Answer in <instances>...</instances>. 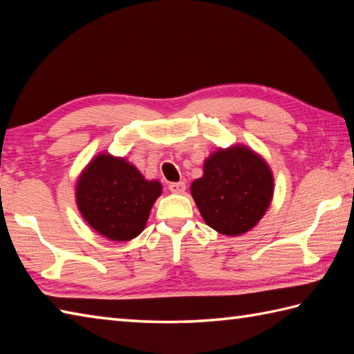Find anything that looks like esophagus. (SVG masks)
I'll return each instance as SVG.
<instances>
[{"label": "esophagus", "instance_id": "esophagus-1", "mask_svg": "<svg viewBox=\"0 0 354 354\" xmlns=\"http://www.w3.org/2000/svg\"><path fill=\"white\" fill-rule=\"evenodd\" d=\"M169 190L175 194H181L185 192V183H171L169 184Z\"/></svg>", "mask_w": 354, "mask_h": 354}]
</instances>
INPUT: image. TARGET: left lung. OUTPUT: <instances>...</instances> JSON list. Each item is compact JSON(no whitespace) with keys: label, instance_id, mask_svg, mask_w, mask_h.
<instances>
[{"label":"left lung","instance_id":"obj_1","mask_svg":"<svg viewBox=\"0 0 354 354\" xmlns=\"http://www.w3.org/2000/svg\"><path fill=\"white\" fill-rule=\"evenodd\" d=\"M205 223L225 236L250 231L266 213L274 176L266 161L245 146L219 149L190 187Z\"/></svg>","mask_w":354,"mask_h":354}]
</instances>
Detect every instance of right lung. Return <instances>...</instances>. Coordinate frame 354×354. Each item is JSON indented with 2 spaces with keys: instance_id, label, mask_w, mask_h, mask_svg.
<instances>
[{
  "instance_id": "obj_1",
  "label": "right lung",
  "mask_w": 354,
  "mask_h": 354,
  "mask_svg": "<svg viewBox=\"0 0 354 354\" xmlns=\"http://www.w3.org/2000/svg\"><path fill=\"white\" fill-rule=\"evenodd\" d=\"M158 181H147L124 158L97 155L79 176L76 202L80 214L99 234L127 242L145 230L161 194Z\"/></svg>"
}]
</instances>
